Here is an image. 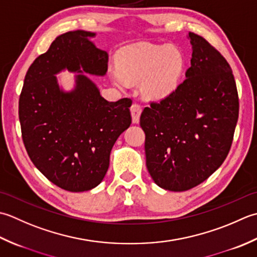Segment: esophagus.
<instances>
[{
  "instance_id": "obj_1",
  "label": "esophagus",
  "mask_w": 257,
  "mask_h": 257,
  "mask_svg": "<svg viewBox=\"0 0 257 257\" xmlns=\"http://www.w3.org/2000/svg\"><path fill=\"white\" fill-rule=\"evenodd\" d=\"M141 113H142V105H140L138 103H134L133 105L131 106V114H132V118L134 123L140 122Z\"/></svg>"
}]
</instances>
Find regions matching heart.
I'll use <instances>...</instances> for the list:
<instances>
[{
    "mask_svg": "<svg viewBox=\"0 0 257 257\" xmlns=\"http://www.w3.org/2000/svg\"><path fill=\"white\" fill-rule=\"evenodd\" d=\"M118 70H112L113 82L119 87L143 81L149 98L161 99L174 92L183 71V57L170 45L141 43L128 45L117 55Z\"/></svg>",
    "mask_w": 257,
    "mask_h": 257,
    "instance_id": "b5f03b06",
    "label": "heart"
}]
</instances>
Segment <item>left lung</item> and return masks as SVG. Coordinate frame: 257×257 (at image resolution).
<instances>
[{
	"instance_id": "8db88e82",
	"label": "left lung",
	"mask_w": 257,
	"mask_h": 257,
	"mask_svg": "<svg viewBox=\"0 0 257 257\" xmlns=\"http://www.w3.org/2000/svg\"><path fill=\"white\" fill-rule=\"evenodd\" d=\"M191 67L174 92L141 114L146 167L164 190L183 192L207 180L226 159L238 118L232 69L203 36L188 33Z\"/></svg>"
}]
</instances>
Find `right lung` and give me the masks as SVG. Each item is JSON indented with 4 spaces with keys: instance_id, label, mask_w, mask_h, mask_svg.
Segmentation results:
<instances>
[{
    "instance_id": "add662e5",
    "label": "right lung",
    "mask_w": 257,
    "mask_h": 257,
    "mask_svg": "<svg viewBox=\"0 0 257 257\" xmlns=\"http://www.w3.org/2000/svg\"><path fill=\"white\" fill-rule=\"evenodd\" d=\"M94 35L77 30L57 36L29 67L19 99L31 161L49 181L70 192L92 190L103 181L113 145L132 122V99L107 102L85 75L76 76L70 93L57 85L54 74L64 69L105 74L108 55L88 40Z\"/></svg>"
}]
</instances>
